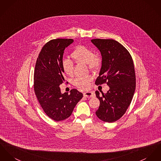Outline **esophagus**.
<instances>
[{"instance_id": "34e87169", "label": "esophagus", "mask_w": 161, "mask_h": 161, "mask_svg": "<svg viewBox=\"0 0 161 161\" xmlns=\"http://www.w3.org/2000/svg\"><path fill=\"white\" fill-rule=\"evenodd\" d=\"M84 96L86 97L87 98H91V97H93L95 96V94L92 92V91H87L84 92Z\"/></svg>"}]
</instances>
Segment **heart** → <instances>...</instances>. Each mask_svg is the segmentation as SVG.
Segmentation results:
<instances>
[{"label": "heart", "instance_id": "obj_1", "mask_svg": "<svg viewBox=\"0 0 161 161\" xmlns=\"http://www.w3.org/2000/svg\"><path fill=\"white\" fill-rule=\"evenodd\" d=\"M72 57L78 62L87 64L89 67L92 70H97L100 67L101 60L98 56L94 55L93 51L85 46H78L75 48L71 54ZM62 69L69 76L74 74L73 62L67 58L64 59L62 61ZM92 80L90 76H78L74 80V85L76 87L86 89L89 87V83Z\"/></svg>", "mask_w": 161, "mask_h": 161}]
</instances>
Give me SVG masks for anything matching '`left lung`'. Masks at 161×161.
Masks as SVG:
<instances>
[{
    "label": "left lung",
    "instance_id": "8db88e82",
    "mask_svg": "<svg viewBox=\"0 0 161 161\" xmlns=\"http://www.w3.org/2000/svg\"><path fill=\"white\" fill-rule=\"evenodd\" d=\"M91 42L100 51L102 66L96 85L105 82L109 86L106 94L96 91L100 106L96 112L104 122L113 123L123 115L133 98L136 78L132 58L121 43L112 39H92Z\"/></svg>",
    "mask_w": 161,
    "mask_h": 161
}]
</instances>
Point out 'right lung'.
I'll use <instances>...</instances> for the list:
<instances>
[{"label":"right lung","instance_id":"right-lung-1","mask_svg":"<svg viewBox=\"0 0 161 161\" xmlns=\"http://www.w3.org/2000/svg\"><path fill=\"white\" fill-rule=\"evenodd\" d=\"M73 39L58 38L47 43L40 52L34 71V91L47 115L56 121L68 118L83 94L73 89L62 94L59 85L65 81L62 61L64 50Z\"/></svg>","mask_w":161,"mask_h":161}]
</instances>
